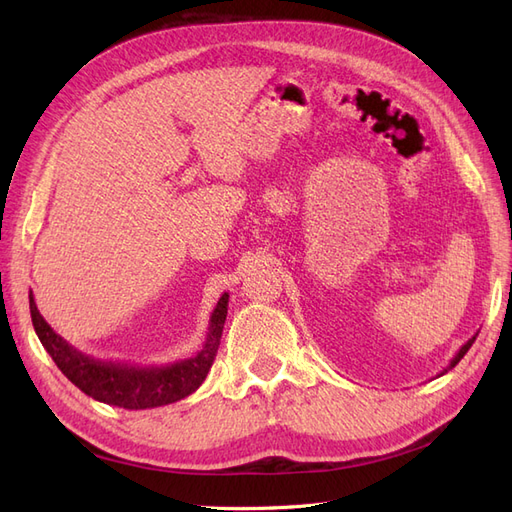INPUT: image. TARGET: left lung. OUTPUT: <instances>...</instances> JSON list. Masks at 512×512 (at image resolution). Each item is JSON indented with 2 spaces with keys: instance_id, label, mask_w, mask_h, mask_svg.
Here are the masks:
<instances>
[{
  "instance_id": "left-lung-1",
  "label": "left lung",
  "mask_w": 512,
  "mask_h": 512,
  "mask_svg": "<svg viewBox=\"0 0 512 512\" xmlns=\"http://www.w3.org/2000/svg\"><path fill=\"white\" fill-rule=\"evenodd\" d=\"M474 339H476V335H474V337H472V339H468V342H466V344H463V346H461V348H459V350H457V354H455V356H453V359H451V363H448V365H446V367H444V369H442V371H440V374H438V376H436V378H440V376H444V374H446V371H451V369H453V367H455V365H457V363H459V361H461V359H463V354H466V352H468V350H470V348H472V344H474Z\"/></svg>"
}]
</instances>
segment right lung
<instances>
[{
	"label": "right lung",
	"mask_w": 512,
	"mask_h": 512,
	"mask_svg": "<svg viewBox=\"0 0 512 512\" xmlns=\"http://www.w3.org/2000/svg\"><path fill=\"white\" fill-rule=\"evenodd\" d=\"M29 312H32V322L40 344L51 354L61 374L74 386H79L85 395L108 406L147 410L175 404V401L192 395L205 382L220 348L228 314V292H224L218 305L213 307L203 348L190 356V359L168 365L143 367L117 361H100L79 352L64 337L57 335L51 329V324L42 318L32 290H29Z\"/></svg>",
	"instance_id": "add662e5"
}]
</instances>
